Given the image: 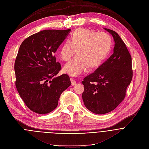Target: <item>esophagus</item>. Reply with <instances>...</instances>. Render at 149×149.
Here are the masks:
<instances>
[{"label": "esophagus", "instance_id": "obj_1", "mask_svg": "<svg viewBox=\"0 0 149 149\" xmlns=\"http://www.w3.org/2000/svg\"><path fill=\"white\" fill-rule=\"evenodd\" d=\"M70 81H71L72 86H74V85H75L76 84V81L73 78H70Z\"/></svg>", "mask_w": 149, "mask_h": 149}]
</instances>
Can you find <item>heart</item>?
<instances>
[{"label":"heart","instance_id":"b5f03b06","mask_svg":"<svg viewBox=\"0 0 149 149\" xmlns=\"http://www.w3.org/2000/svg\"><path fill=\"white\" fill-rule=\"evenodd\" d=\"M111 43V37L106 33H97L83 28L77 29L70 40H66L59 50L62 60L68 61L77 50V55L65 66L64 71L77 76L84 73L87 67L97 68L109 53Z\"/></svg>","mask_w":149,"mask_h":149}]
</instances>
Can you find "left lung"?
<instances>
[{
  "label": "left lung",
  "instance_id": "left-lung-1",
  "mask_svg": "<svg viewBox=\"0 0 149 149\" xmlns=\"http://www.w3.org/2000/svg\"><path fill=\"white\" fill-rule=\"evenodd\" d=\"M114 41L113 54L81 83L84 87L82 99L86 107L95 114L113 110L125 99L133 76L132 57L116 32L104 28Z\"/></svg>",
  "mask_w": 149,
  "mask_h": 149
}]
</instances>
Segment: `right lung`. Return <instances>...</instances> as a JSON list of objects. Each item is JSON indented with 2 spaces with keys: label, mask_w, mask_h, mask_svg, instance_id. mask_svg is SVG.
Here are the masks:
<instances>
[{
  "label": "right lung",
  "mask_w": 149,
  "mask_h": 149,
  "mask_svg": "<svg viewBox=\"0 0 149 149\" xmlns=\"http://www.w3.org/2000/svg\"><path fill=\"white\" fill-rule=\"evenodd\" d=\"M70 31L45 30L26 38L19 47L15 63L16 88L27 107L36 113L54 110L72 84L68 74L56 76L61 65L54 56Z\"/></svg>",
  "instance_id": "obj_1"
}]
</instances>
